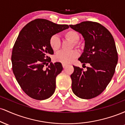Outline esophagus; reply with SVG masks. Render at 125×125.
<instances>
[{"mask_svg": "<svg viewBox=\"0 0 125 125\" xmlns=\"http://www.w3.org/2000/svg\"><path fill=\"white\" fill-rule=\"evenodd\" d=\"M62 66H63V68H65V67L67 66V64H64V63H62Z\"/></svg>", "mask_w": 125, "mask_h": 125, "instance_id": "esophagus-1", "label": "esophagus"}]
</instances>
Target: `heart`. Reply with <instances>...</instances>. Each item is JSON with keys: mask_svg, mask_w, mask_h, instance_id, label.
<instances>
[{"mask_svg": "<svg viewBox=\"0 0 125 125\" xmlns=\"http://www.w3.org/2000/svg\"><path fill=\"white\" fill-rule=\"evenodd\" d=\"M64 37L67 39L70 40L74 42V45L79 46L81 43L79 40L80 36L79 33L74 30H69L64 33ZM49 45L52 49L54 52L58 51L61 48V41L59 37L56 35H53L50 38ZM79 52L76 51H72L69 52L61 51L56 54L54 59L56 61L64 64H68L72 62L75 58L78 57Z\"/></svg>", "mask_w": 125, "mask_h": 125, "instance_id": "obj_1", "label": "heart"}]
</instances>
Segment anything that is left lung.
Returning a JSON list of instances; mask_svg holds the SVG:
<instances>
[{
  "mask_svg": "<svg viewBox=\"0 0 125 125\" xmlns=\"http://www.w3.org/2000/svg\"><path fill=\"white\" fill-rule=\"evenodd\" d=\"M69 26L81 33L84 39L83 52L79 61L83 65H90L86 71L73 66L71 76L72 91L80 98H94L104 92L115 72L118 56L114 39L97 22L85 21Z\"/></svg>",
  "mask_w": 125,
  "mask_h": 125,
  "instance_id": "1",
  "label": "left lung"
}]
</instances>
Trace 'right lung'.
Returning a JSON list of instances; mask_svg holds the SVG:
<instances>
[{
    "instance_id": "1",
    "label": "right lung",
    "mask_w": 125,
    "mask_h": 125,
    "mask_svg": "<svg viewBox=\"0 0 125 125\" xmlns=\"http://www.w3.org/2000/svg\"><path fill=\"white\" fill-rule=\"evenodd\" d=\"M44 19H37L20 31L12 54V71L27 95L36 100L49 98L56 89V77L62 71L61 63L51 62L53 51L49 45L54 34L69 28ZM50 64L45 69L44 67Z\"/></svg>"
}]
</instances>
